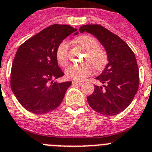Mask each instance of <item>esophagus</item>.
Listing matches in <instances>:
<instances>
[{"mask_svg": "<svg viewBox=\"0 0 152 152\" xmlns=\"http://www.w3.org/2000/svg\"><path fill=\"white\" fill-rule=\"evenodd\" d=\"M73 85H79V86H82L83 84V83L82 82H77V81H73L72 82Z\"/></svg>", "mask_w": 152, "mask_h": 152, "instance_id": "1", "label": "esophagus"}]
</instances>
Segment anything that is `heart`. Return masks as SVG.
<instances>
[{"instance_id":"1","label":"heart","mask_w":152,"mask_h":152,"mask_svg":"<svg viewBox=\"0 0 152 152\" xmlns=\"http://www.w3.org/2000/svg\"><path fill=\"white\" fill-rule=\"evenodd\" d=\"M76 42L86 51L84 61L92 64L97 71L102 70L107 64V55L104 49L98 47L99 43L95 37L91 35H80L76 39ZM56 60L60 66H65L69 62L68 44L63 42L60 44L56 50ZM88 63L69 65L65 70L67 79L75 81H81L89 76L92 72V67Z\"/></svg>"}]
</instances>
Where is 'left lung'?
<instances>
[{"label": "left lung", "mask_w": 152, "mask_h": 152, "mask_svg": "<svg viewBox=\"0 0 152 152\" xmlns=\"http://www.w3.org/2000/svg\"><path fill=\"white\" fill-rule=\"evenodd\" d=\"M95 35L107 54L109 63L95 79L104 84L95 86L87 97L88 104L98 113L113 116L124 111L132 102L139 85V67L133 51L117 35L101 25H85L79 32Z\"/></svg>", "instance_id": "1"}]
</instances>
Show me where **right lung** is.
<instances>
[{
  "label": "right lung",
  "instance_id": "right-lung-1",
  "mask_svg": "<svg viewBox=\"0 0 152 152\" xmlns=\"http://www.w3.org/2000/svg\"><path fill=\"white\" fill-rule=\"evenodd\" d=\"M76 31L68 25L54 24L19 47L12 64L10 87L28 111L44 114L55 110L62 102L72 83L52 81L64 76L56 60V50L64 39Z\"/></svg>",
  "mask_w": 152,
  "mask_h": 152
}]
</instances>
